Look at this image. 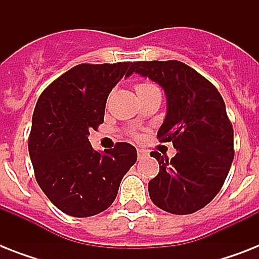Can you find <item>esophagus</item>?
<instances>
[{
	"label": "esophagus",
	"mask_w": 259,
	"mask_h": 259,
	"mask_svg": "<svg viewBox=\"0 0 259 259\" xmlns=\"http://www.w3.org/2000/svg\"><path fill=\"white\" fill-rule=\"evenodd\" d=\"M137 153H138V158H141V157H144V156H145V154H146V150L137 149Z\"/></svg>",
	"instance_id": "1"
}]
</instances>
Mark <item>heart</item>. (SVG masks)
<instances>
[{
  "mask_svg": "<svg viewBox=\"0 0 259 259\" xmlns=\"http://www.w3.org/2000/svg\"><path fill=\"white\" fill-rule=\"evenodd\" d=\"M152 87H156V86H153L152 83H138L137 86H136V91H137V93H140V91H144V90L152 89Z\"/></svg>",
  "mask_w": 259,
  "mask_h": 259,
  "instance_id": "obj_1",
  "label": "heart"
}]
</instances>
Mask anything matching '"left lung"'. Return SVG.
I'll return each instance as SVG.
<instances>
[{
	"mask_svg": "<svg viewBox=\"0 0 259 259\" xmlns=\"http://www.w3.org/2000/svg\"><path fill=\"white\" fill-rule=\"evenodd\" d=\"M133 72L165 91L168 111L157 138L177 149L170 160L150 152L160 164L148 184L150 199L166 212H196L217 196L233 162L234 130L225 101L208 79L179 60L134 62Z\"/></svg>",
	"mask_w": 259,
	"mask_h": 259,
	"instance_id": "1",
	"label": "left lung"
}]
</instances>
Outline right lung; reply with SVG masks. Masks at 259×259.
Wrapping results in <instances>:
<instances>
[{
    "mask_svg": "<svg viewBox=\"0 0 259 259\" xmlns=\"http://www.w3.org/2000/svg\"><path fill=\"white\" fill-rule=\"evenodd\" d=\"M130 62L75 66L36 103L28 138L34 177L47 197L71 217L109 208L122 177L137 161V150L127 142L101 154L89 141L90 130L103 123L110 91L130 75Z\"/></svg>",
    "mask_w": 259,
    "mask_h": 259,
    "instance_id": "1",
    "label": "right lung"
}]
</instances>
